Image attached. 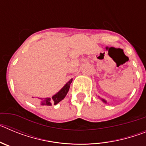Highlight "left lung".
Returning <instances> with one entry per match:
<instances>
[{
    "label": "left lung",
    "mask_w": 146,
    "mask_h": 146,
    "mask_svg": "<svg viewBox=\"0 0 146 146\" xmlns=\"http://www.w3.org/2000/svg\"><path fill=\"white\" fill-rule=\"evenodd\" d=\"M99 98H100V97H99ZM100 99H101V100H102V101L103 102H104V103H105V104H107V103H108V102H107V101H106V100H105V99H102V98H100Z\"/></svg>",
    "instance_id": "obj_1"
}]
</instances>
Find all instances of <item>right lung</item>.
<instances>
[{"mask_svg":"<svg viewBox=\"0 0 146 146\" xmlns=\"http://www.w3.org/2000/svg\"><path fill=\"white\" fill-rule=\"evenodd\" d=\"M72 82V79H71L69 82L66 83L65 86L62 88L58 92L56 93L55 95H53L52 98H38L39 101H38V103L41 104V105H47V106H50V105H52V104H57L58 103H59L61 100H63L65 98V96H66Z\"/></svg>","mask_w":146,"mask_h":146,"instance_id":"obj_1","label":"right lung"}]
</instances>
